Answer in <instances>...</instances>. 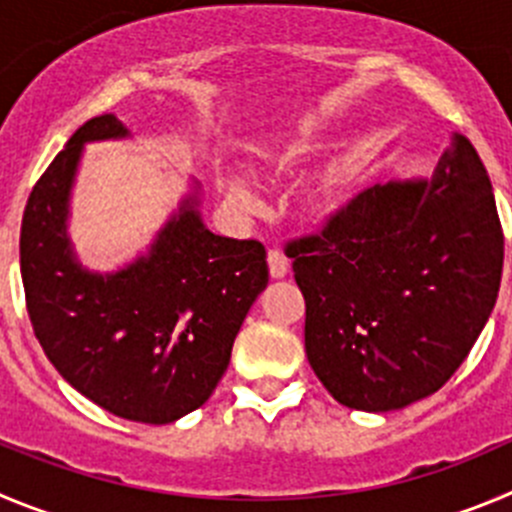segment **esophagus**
I'll list each match as a JSON object with an SVG mask.
<instances>
[{"label":"esophagus","instance_id":"1","mask_svg":"<svg viewBox=\"0 0 512 512\" xmlns=\"http://www.w3.org/2000/svg\"><path fill=\"white\" fill-rule=\"evenodd\" d=\"M267 265H270L272 278H285L290 270V260L283 255V250H278V247H270V250H267Z\"/></svg>","mask_w":512,"mask_h":512}]
</instances>
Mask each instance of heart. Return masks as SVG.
Wrapping results in <instances>:
<instances>
[{"label":"heart","instance_id":"obj_1","mask_svg":"<svg viewBox=\"0 0 512 512\" xmlns=\"http://www.w3.org/2000/svg\"><path fill=\"white\" fill-rule=\"evenodd\" d=\"M298 154L300 151L285 156L283 164H290ZM346 179H348V166L343 164V161H333V164L328 166L318 179H315V184L310 186L308 194H305V209H308L310 214H315V217H323V214L333 212L338 199H341V191H343V184H346ZM219 186H222L227 199H232L234 204H250V191H247V186L242 184L240 179L227 176V179L219 181Z\"/></svg>","mask_w":512,"mask_h":512}]
</instances>
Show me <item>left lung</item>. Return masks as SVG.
I'll use <instances>...</instances> for the list:
<instances>
[{
  "label": "left lung",
  "mask_w": 512,
  "mask_h": 512,
  "mask_svg": "<svg viewBox=\"0 0 512 512\" xmlns=\"http://www.w3.org/2000/svg\"><path fill=\"white\" fill-rule=\"evenodd\" d=\"M503 245L493 184L462 133L429 181L371 186L290 240L305 353L328 394L389 412L442 389L493 313Z\"/></svg>",
  "instance_id": "1"
}]
</instances>
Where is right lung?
<instances>
[{
    "label": "right lung",
    "instance_id": "1",
    "mask_svg": "<svg viewBox=\"0 0 512 512\" xmlns=\"http://www.w3.org/2000/svg\"><path fill=\"white\" fill-rule=\"evenodd\" d=\"M121 136L116 116H95L52 159L27 199L19 270L32 331L62 379L116 417L169 424L217 389L267 285V252L209 232L186 197L146 257L116 275L83 270L65 234L70 186L85 141Z\"/></svg>",
    "mask_w": 512,
    "mask_h": 512
}]
</instances>
